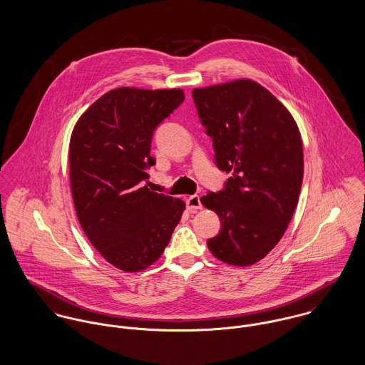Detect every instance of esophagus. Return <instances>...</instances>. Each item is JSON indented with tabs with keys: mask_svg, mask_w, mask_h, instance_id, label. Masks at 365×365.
Here are the masks:
<instances>
[{
	"mask_svg": "<svg viewBox=\"0 0 365 365\" xmlns=\"http://www.w3.org/2000/svg\"><path fill=\"white\" fill-rule=\"evenodd\" d=\"M187 208L190 210V211H196V210H199V208H202V202H200V197L197 196V195H193V196H189L187 197Z\"/></svg>",
	"mask_w": 365,
	"mask_h": 365,
	"instance_id": "esophagus-1",
	"label": "esophagus"
}]
</instances>
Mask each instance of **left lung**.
I'll return each instance as SVG.
<instances>
[{
  "mask_svg": "<svg viewBox=\"0 0 365 365\" xmlns=\"http://www.w3.org/2000/svg\"><path fill=\"white\" fill-rule=\"evenodd\" d=\"M192 95L215 165L231 173L222 190L200 199L221 221L208 249L228 264H253L282 240L295 211L304 178L299 130L257 82L196 88Z\"/></svg>",
  "mask_w": 365,
  "mask_h": 365,
  "instance_id": "obj_1",
  "label": "left lung"
}]
</instances>
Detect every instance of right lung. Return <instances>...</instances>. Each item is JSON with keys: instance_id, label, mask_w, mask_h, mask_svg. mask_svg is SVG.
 <instances>
[{"instance_id": "obj_1", "label": "right lung", "mask_w": 365, "mask_h": 365, "mask_svg": "<svg viewBox=\"0 0 365 365\" xmlns=\"http://www.w3.org/2000/svg\"><path fill=\"white\" fill-rule=\"evenodd\" d=\"M185 101L182 89L118 88L76 124L70 183L77 217L95 249L134 273L160 259L185 202L148 189L155 128Z\"/></svg>"}]
</instances>
